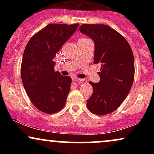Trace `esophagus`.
Segmentation results:
<instances>
[{
	"label": "esophagus",
	"instance_id": "1",
	"mask_svg": "<svg viewBox=\"0 0 154 154\" xmlns=\"http://www.w3.org/2000/svg\"><path fill=\"white\" fill-rule=\"evenodd\" d=\"M72 81H75V82H77V81H79V82H82V81H83V79L77 78V77H72Z\"/></svg>",
	"mask_w": 154,
	"mask_h": 154
}]
</instances>
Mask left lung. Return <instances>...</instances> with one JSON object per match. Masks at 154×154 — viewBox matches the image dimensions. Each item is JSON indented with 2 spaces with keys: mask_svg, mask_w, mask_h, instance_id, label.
I'll return each instance as SVG.
<instances>
[{
  "mask_svg": "<svg viewBox=\"0 0 154 154\" xmlns=\"http://www.w3.org/2000/svg\"><path fill=\"white\" fill-rule=\"evenodd\" d=\"M79 29L93 40V61L101 63L99 82H89L93 92L87 106L98 115L110 114L122 103L133 83L135 64L131 47L122 35L105 24H82Z\"/></svg>",
  "mask_w": 154,
  "mask_h": 154,
  "instance_id": "obj_1",
  "label": "left lung"
}]
</instances>
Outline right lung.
<instances>
[{
    "label": "right lung",
    "instance_id": "add662e5",
    "mask_svg": "<svg viewBox=\"0 0 154 154\" xmlns=\"http://www.w3.org/2000/svg\"><path fill=\"white\" fill-rule=\"evenodd\" d=\"M79 24H50L33 35L23 54L21 77L26 94L38 110L54 114L63 109L72 79L54 71L56 53Z\"/></svg>",
    "mask_w": 154,
    "mask_h": 154
}]
</instances>
